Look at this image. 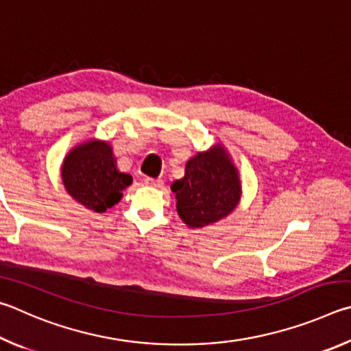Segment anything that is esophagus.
Instances as JSON below:
<instances>
[{"label":"esophagus","instance_id":"1","mask_svg":"<svg viewBox=\"0 0 351 351\" xmlns=\"http://www.w3.org/2000/svg\"><path fill=\"white\" fill-rule=\"evenodd\" d=\"M145 185L152 186V188H163V180L160 179H152V177H145Z\"/></svg>","mask_w":351,"mask_h":351}]
</instances>
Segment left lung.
Segmentation results:
<instances>
[{
	"label": "left lung",
	"mask_w": 351,
	"mask_h": 351,
	"mask_svg": "<svg viewBox=\"0 0 351 351\" xmlns=\"http://www.w3.org/2000/svg\"><path fill=\"white\" fill-rule=\"evenodd\" d=\"M177 213L189 228L216 223L236 210L242 185L239 171L222 145L188 160L183 179L171 185Z\"/></svg>",
	"instance_id": "obj_1"
}]
</instances>
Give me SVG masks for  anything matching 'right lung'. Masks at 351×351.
Returning a JSON list of instances; mask_svg holds the SVG:
<instances>
[{
  "instance_id": "right-lung-1",
  "label": "right lung",
  "mask_w": 351,
  "mask_h": 351,
  "mask_svg": "<svg viewBox=\"0 0 351 351\" xmlns=\"http://www.w3.org/2000/svg\"><path fill=\"white\" fill-rule=\"evenodd\" d=\"M61 179L73 200L95 213L119 204L132 183L131 176L117 169L112 146L103 140H88L72 147L63 160Z\"/></svg>"
}]
</instances>
